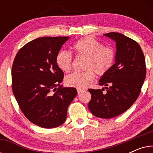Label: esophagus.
<instances>
[{"label": "esophagus", "instance_id": "esophagus-1", "mask_svg": "<svg viewBox=\"0 0 153 153\" xmlns=\"http://www.w3.org/2000/svg\"><path fill=\"white\" fill-rule=\"evenodd\" d=\"M84 91V90H82V89H77V93H78V94H81L82 92Z\"/></svg>", "mask_w": 153, "mask_h": 153}]
</instances>
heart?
Instances as JSON below:
<instances>
[{"label": "heart", "instance_id": "obj_1", "mask_svg": "<svg viewBox=\"0 0 153 153\" xmlns=\"http://www.w3.org/2000/svg\"><path fill=\"white\" fill-rule=\"evenodd\" d=\"M78 56L86 57L83 72H74L65 79L66 84L70 87L83 89L89 86L95 79V72L100 76L105 74L114 65L116 53L111 47L102 46L101 42L93 37L87 36L79 39L73 45ZM56 64L60 70L69 72L72 70V55L66 50H61L56 55Z\"/></svg>", "mask_w": 153, "mask_h": 153}]
</instances>
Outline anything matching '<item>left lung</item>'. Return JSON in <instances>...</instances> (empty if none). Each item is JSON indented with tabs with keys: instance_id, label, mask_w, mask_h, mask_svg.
<instances>
[{
	"instance_id": "obj_1",
	"label": "left lung",
	"mask_w": 153,
	"mask_h": 153,
	"mask_svg": "<svg viewBox=\"0 0 153 153\" xmlns=\"http://www.w3.org/2000/svg\"><path fill=\"white\" fill-rule=\"evenodd\" d=\"M116 43V62L100 79L103 89H88V108L94 116L112 118L131 107L139 97L146 75L145 57L139 44L118 33L104 34Z\"/></svg>"
}]
</instances>
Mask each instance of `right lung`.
Segmentation results:
<instances>
[{
	"mask_svg": "<svg viewBox=\"0 0 153 153\" xmlns=\"http://www.w3.org/2000/svg\"><path fill=\"white\" fill-rule=\"evenodd\" d=\"M68 39H33L21 48L12 65V88L19 106L31 123L43 128L63 124L68 106L77 94L74 88L60 85L64 74L56 61V55Z\"/></svg>",
	"mask_w": 153,
	"mask_h": 153,
	"instance_id": "add662e5",
	"label": "right lung"
}]
</instances>
